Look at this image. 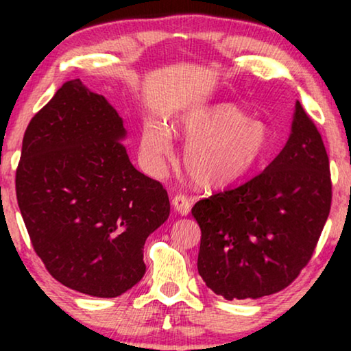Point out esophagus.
I'll use <instances>...</instances> for the list:
<instances>
[{
	"mask_svg": "<svg viewBox=\"0 0 351 351\" xmlns=\"http://www.w3.org/2000/svg\"><path fill=\"white\" fill-rule=\"evenodd\" d=\"M172 206H174V209L177 210V213L182 214V215H186L190 213L191 201L186 195L179 193V195H176L174 198H172Z\"/></svg>",
	"mask_w": 351,
	"mask_h": 351,
	"instance_id": "1",
	"label": "esophagus"
}]
</instances>
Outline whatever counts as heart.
<instances>
[{
	"instance_id": "obj_1",
	"label": "heart",
	"mask_w": 351,
	"mask_h": 351,
	"mask_svg": "<svg viewBox=\"0 0 351 351\" xmlns=\"http://www.w3.org/2000/svg\"><path fill=\"white\" fill-rule=\"evenodd\" d=\"M189 143L185 166L196 184L222 189L256 169L270 152L267 126L230 104L195 108L176 121ZM141 152L150 171H160L172 152L169 129L148 119L141 134Z\"/></svg>"
}]
</instances>
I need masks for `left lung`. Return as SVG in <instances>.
Wrapping results in <instances>:
<instances>
[{
    "mask_svg": "<svg viewBox=\"0 0 351 351\" xmlns=\"http://www.w3.org/2000/svg\"><path fill=\"white\" fill-rule=\"evenodd\" d=\"M332 201L323 138L300 102L280 155L246 184L199 199L198 271L227 300L275 294L313 256Z\"/></svg>",
    "mask_w": 351,
    "mask_h": 351,
    "instance_id": "obj_1",
    "label": "left lung"
}]
</instances>
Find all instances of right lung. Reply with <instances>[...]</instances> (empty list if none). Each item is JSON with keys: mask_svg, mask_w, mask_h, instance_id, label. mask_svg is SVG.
I'll use <instances>...</instances> for the list:
<instances>
[{"mask_svg": "<svg viewBox=\"0 0 351 351\" xmlns=\"http://www.w3.org/2000/svg\"><path fill=\"white\" fill-rule=\"evenodd\" d=\"M123 119L71 80L28 123L16 193L36 256L52 278L118 297L145 275L143 244L169 217V196L129 161Z\"/></svg>", "mask_w": 351, "mask_h": 351, "instance_id": "right-lung-1", "label": "right lung"}]
</instances>
